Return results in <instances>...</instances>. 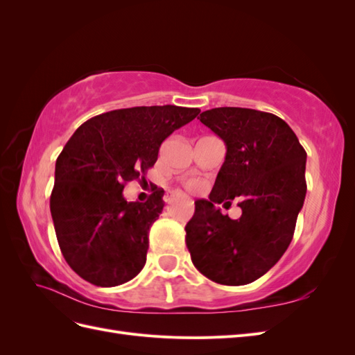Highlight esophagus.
I'll return each instance as SVG.
<instances>
[{"instance_id":"1","label":"esophagus","mask_w":355,"mask_h":355,"mask_svg":"<svg viewBox=\"0 0 355 355\" xmlns=\"http://www.w3.org/2000/svg\"><path fill=\"white\" fill-rule=\"evenodd\" d=\"M166 201H167V202H173V201H175V194H173V192H171V194H167V196H166Z\"/></svg>"}]
</instances>
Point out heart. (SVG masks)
Segmentation results:
<instances>
[{
    "label": "heart",
    "mask_w": 355,
    "mask_h": 355,
    "mask_svg": "<svg viewBox=\"0 0 355 355\" xmlns=\"http://www.w3.org/2000/svg\"><path fill=\"white\" fill-rule=\"evenodd\" d=\"M191 187H192V188H197L198 184H196V182H194V184H191Z\"/></svg>",
    "instance_id": "heart-1"
}]
</instances>
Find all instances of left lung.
I'll return each mask as SVG.
<instances>
[{
  "label": "left lung",
  "instance_id": "1",
  "mask_svg": "<svg viewBox=\"0 0 355 355\" xmlns=\"http://www.w3.org/2000/svg\"><path fill=\"white\" fill-rule=\"evenodd\" d=\"M198 120L227 145L209 200H197L187 223L192 263L209 280L249 284L280 261L293 239L306 194V153L288 124L270 112L213 108ZM235 198L242 218L214 207Z\"/></svg>",
  "mask_w": 355,
  "mask_h": 355
}]
</instances>
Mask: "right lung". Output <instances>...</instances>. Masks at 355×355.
Listing matches in <instances>:
<instances>
[{"instance_id":"right-lung-1","label":"right lung","mask_w":355,"mask_h":355,"mask_svg":"<svg viewBox=\"0 0 355 355\" xmlns=\"http://www.w3.org/2000/svg\"><path fill=\"white\" fill-rule=\"evenodd\" d=\"M198 114L175 105L110 111L81 124L62 149L50 211L63 257L85 282L114 287L142 271L164 191L128 202L123 189L144 179L164 139Z\"/></svg>"}]
</instances>
